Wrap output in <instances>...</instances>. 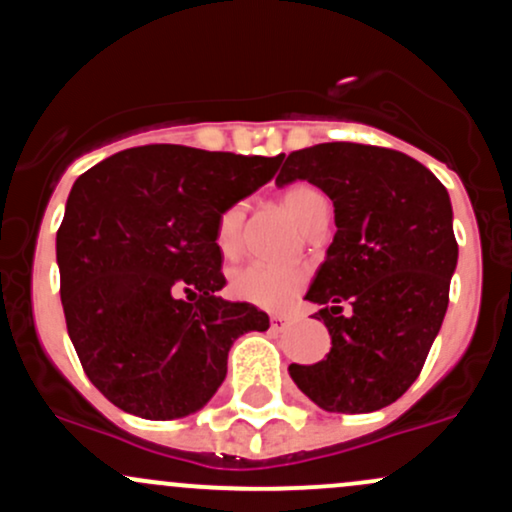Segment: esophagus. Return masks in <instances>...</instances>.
Instances as JSON below:
<instances>
[{"mask_svg": "<svg viewBox=\"0 0 512 512\" xmlns=\"http://www.w3.org/2000/svg\"><path fill=\"white\" fill-rule=\"evenodd\" d=\"M269 323H272V330H284L286 325L291 323V316H284V313H274V316H269Z\"/></svg>", "mask_w": 512, "mask_h": 512, "instance_id": "1", "label": "esophagus"}]
</instances>
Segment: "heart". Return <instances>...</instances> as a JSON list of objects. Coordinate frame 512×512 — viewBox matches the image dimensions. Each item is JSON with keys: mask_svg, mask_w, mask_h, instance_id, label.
Instances as JSON below:
<instances>
[{"mask_svg": "<svg viewBox=\"0 0 512 512\" xmlns=\"http://www.w3.org/2000/svg\"><path fill=\"white\" fill-rule=\"evenodd\" d=\"M282 204L301 230L311 226V221L320 211L328 209L325 194L313 187V184L306 182L291 184L289 189H284ZM243 221V201L228 204L226 209L218 213L213 238H216L218 250L226 257L238 252ZM303 284H306V277H303V272H299V269L252 262V265L238 269V272L233 274V279H230V291H233V296H238L240 301L252 303V306L267 308V311H282V308L289 306V303L301 294Z\"/></svg>", "mask_w": 512, "mask_h": 512, "instance_id": "b5f03b06", "label": "heart"}]
</instances>
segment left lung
Returning <instances> with one entry per match:
<instances>
[{
  "instance_id": "8db88e82",
  "label": "left lung",
  "mask_w": 512,
  "mask_h": 512,
  "mask_svg": "<svg viewBox=\"0 0 512 512\" xmlns=\"http://www.w3.org/2000/svg\"><path fill=\"white\" fill-rule=\"evenodd\" d=\"M294 179L330 196L338 233L306 294L333 347L289 374L323 411H379L418 379L445 320L459 255L449 194L406 153L359 143L296 150L277 184Z\"/></svg>"
}]
</instances>
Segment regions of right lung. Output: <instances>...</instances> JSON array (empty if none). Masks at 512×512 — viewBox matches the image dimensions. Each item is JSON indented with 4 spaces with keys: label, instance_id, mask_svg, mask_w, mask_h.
<instances>
[{
    "label": "right lung",
    "instance_id": "right-lung-1",
    "mask_svg": "<svg viewBox=\"0 0 512 512\" xmlns=\"http://www.w3.org/2000/svg\"><path fill=\"white\" fill-rule=\"evenodd\" d=\"M279 162L143 145L75 182L55 240L60 299L84 374L121 411L196 413L226 379L230 345L269 328L265 311L218 296L226 277L213 230Z\"/></svg>",
    "mask_w": 512,
    "mask_h": 512
}]
</instances>
